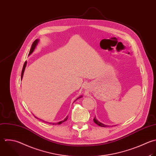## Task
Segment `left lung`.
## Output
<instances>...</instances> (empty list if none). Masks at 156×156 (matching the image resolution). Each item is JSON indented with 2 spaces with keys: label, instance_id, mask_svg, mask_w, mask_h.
I'll return each instance as SVG.
<instances>
[{
  "label": "left lung",
  "instance_id": "8db88e82",
  "mask_svg": "<svg viewBox=\"0 0 156 156\" xmlns=\"http://www.w3.org/2000/svg\"><path fill=\"white\" fill-rule=\"evenodd\" d=\"M94 122H95L97 125H98V126H101V127H108V125H104V124L101 123V122H100L99 121H98V120L96 119L95 117V118L94 119Z\"/></svg>",
  "mask_w": 156,
  "mask_h": 156
}]
</instances>
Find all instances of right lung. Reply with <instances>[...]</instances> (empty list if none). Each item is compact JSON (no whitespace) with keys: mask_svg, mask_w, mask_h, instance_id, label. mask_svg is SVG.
<instances>
[{"mask_svg":"<svg viewBox=\"0 0 156 156\" xmlns=\"http://www.w3.org/2000/svg\"><path fill=\"white\" fill-rule=\"evenodd\" d=\"M38 39H36L34 42H33V43L32 44V45H31V49H30V52H29V55H30L33 51H34V48H35V47H36V45H37V42H38ZM26 64H27V61H25V63H24V64H23V69H22V73H21V80L22 79V77H23V72H24V70H25V67H26ZM81 97H80V98H81ZM35 118H36V117H35ZM68 119V116H67L66 117V118L64 120H62V121H61V122H58V123H50V124H51V125H61V123H62L63 122H66L67 120ZM43 122H44V121H43ZM45 123H47V122H45Z\"/></svg>","mask_w":156,"mask_h":156,"instance_id":"obj_1","label":"right lung"}]
</instances>
